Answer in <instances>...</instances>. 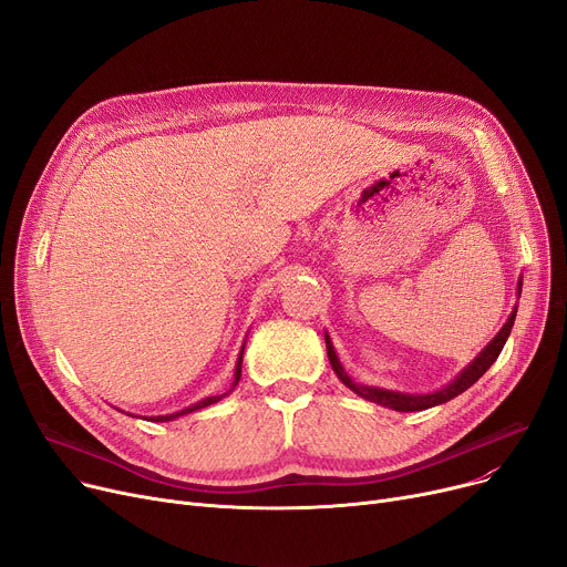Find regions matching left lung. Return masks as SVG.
I'll return each instance as SVG.
<instances>
[{
	"label": "left lung",
	"mask_w": 567,
	"mask_h": 567,
	"mask_svg": "<svg viewBox=\"0 0 567 567\" xmlns=\"http://www.w3.org/2000/svg\"><path fill=\"white\" fill-rule=\"evenodd\" d=\"M517 293H522V278H519V282H517ZM515 317H517V306H515V310L511 312L508 321L503 323V329L494 336V340H492L478 355H475V359H473L449 385H443L441 391L427 393V395H411V393L385 391V389H377V385H363V383L351 381V377L344 372V368H342V363H340V359H338V353H336L333 342H331L329 336H323V338H326V353H329L331 368H333V372L338 374V379L347 385L349 391H353L355 395H361V398H365V400H370V402H374V404L389 406V409H393V411H423V409H430V406H436V404H443V402H449V400L457 398L460 393H464L466 389H471V385H473L475 381H478V379L492 368V363L498 359V353H501L505 340H508V336H511V331H513Z\"/></svg>",
	"instance_id": "left-lung-1"
}]
</instances>
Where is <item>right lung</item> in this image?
<instances>
[{"label": "right lung", "instance_id": "1", "mask_svg": "<svg viewBox=\"0 0 567 567\" xmlns=\"http://www.w3.org/2000/svg\"><path fill=\"white\" fill-rule=\"evenodd\" d=\"M244 349H246V344L241 347V353H238V361H236V372H234V383H231V389L227 391V393H223V395H212V398H204V400H199L197 404H193V406H188V409H182V411H176V413H167V415H152V419L148 421H154V423H167V421H174V419H178V415H186V413H193V411H197V409H204V406H208V404H216V402H220L223 398H227L234 389H236V383H238V379H241V363H244Z\"/></svg>", "mask_w": 567, "mask_h": 567}]
</instances>
